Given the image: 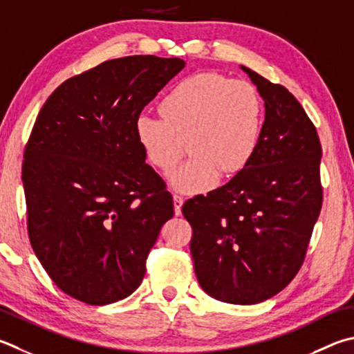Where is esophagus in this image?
Returning a JSON list of instances; mask_svg holds the SVG:
<instances>
[{
    "label": "esophagus",
    "instance_id": "34e87169",
    "mask_svg": "<svg viewBox=\"0 0 354 354\" xmlns=\"http://www.w3.org/2000/svg\"><path fill=\"white\" fill-rule=\"evenodd\" d=\"M183 204H184V199H183V196H179V195H173V205H175V214H176V215H181V207H183Z\"/></svg>",
    "mask_w": 354,
    "mask_h": 354
}]
</instances>
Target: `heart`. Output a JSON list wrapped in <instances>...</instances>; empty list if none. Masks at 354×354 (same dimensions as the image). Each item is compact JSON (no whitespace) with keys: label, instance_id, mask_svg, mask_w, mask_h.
<instances>
[{"label":"heart","instance_id":"heart-1","mask_svg":"<svg viewBox=\"0 0 354 354\" xmlns=\"http://www.w3.org/2000/svg\"><path fill=\"white\" fill-rule=\"evenodd\" d=\"M162 119L139 115L134 125L147 160L167 173L176 165L187 140L190 158L169 176L187 195L214 189L252 159L263 127V102L254 85L216 73L185 77L160 100Z\"/></svg>","mask_w":354,"mask_h":354}]
</instances>
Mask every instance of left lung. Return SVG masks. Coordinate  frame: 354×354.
I'll return each instance as SVG.
<instances>
[{
	"mask_svg": "<svg viewBox=\"0 0 354 354\" xmlns=\"http://www.w3.org/2000/svg\"><path fill=\"white\" fill-rule=\"evenodd\" d=\"M265 100L259 147L241 171L207 196L185 201L198 283L210 297L252 305L280 292L304 263L322 209L316 127L297 99L255 71Z\"/></svg>",
	"mask_w": 354,
	"mask_h": 354,
	"instance_id": "1",
	"label": "left lung"
}]
</instances>
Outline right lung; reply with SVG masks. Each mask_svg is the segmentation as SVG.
<instances>
[{
    "mask_svg": "<svg viewBox=\"0 0 354 354\" xmlns=\"http://www.w3.org/2000/svg\"><path fill=\"white\" fill-rule=\"evenodd\" d=\"M185 66L131 55L71 77L37 115L23 162L28 234L63 292L108 305L136 291L173 198L134 125Z\"/></svg>",
    "mask_w": 354,
    "mask_h": 354,
    "instance_id": "obj_1",
    "label": "right lung"
}]
</instances>
